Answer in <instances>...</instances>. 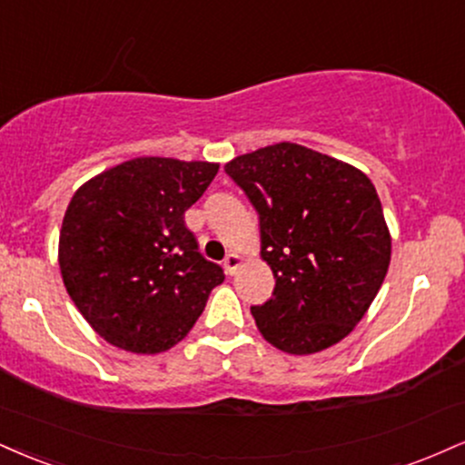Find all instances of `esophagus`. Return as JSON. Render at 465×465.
Wrapping results in <instances>:
<instances>
[{
    "mask_svg": "<svg viewBox=\"0 0 465 465\" xmlns=\"http://www.w3.org/2000/svg\"><path fill=\"white\" fill-rule=\"evenodd\" d=\"M240 264H242V257H240L238 253H227L225 262H223V266H225L227 275H236V271H238Z\"/></svg>",
    "mask_w": 465,
    "mask_h": 465,
    "instance_id": "obj_1",
    "label": "esophagus"
}]
</instances>
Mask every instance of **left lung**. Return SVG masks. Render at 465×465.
<instances>
[{"instance_id":"left-lung-1","label":"left lung","mask_w":465,"mask_h":465,"mask_svg":"<svg viewBox=\"0 0 465 465\" xmlns=\"http://www.w3.org/2000/svg\"><path fill=\"white\" fill-rule=\"evenodd\" d=\"M260 214L262 260L275 275L257 329L290 355L338 344L381 288L392 255L381 201L360 169L294 143L225 164Z\"/></svg>"}]
</instances>
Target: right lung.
Segmentation results:
<instances>
[{"label":"right lung","instance_id":"add662e5","mask_svg":"<svg viewBox=\"0 0 465 465\" xmlns=\"http://www.w3.org/2000/svg\"><path fill=\"white\" fill-rule=\"evenodd\" d=\"M216 173L214 162L134 158L73 194L60 229V272L105 342L153 355L197 322L225 272L199 253L183 214Z\"/></svg>","mask_w":465,"mask_h":465}]
</instances>
